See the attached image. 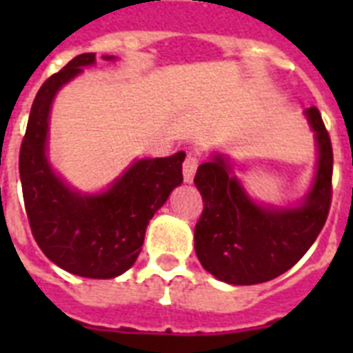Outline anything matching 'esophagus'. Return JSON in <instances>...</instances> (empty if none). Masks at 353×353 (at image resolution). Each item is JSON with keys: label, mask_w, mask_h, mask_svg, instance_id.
<instances>
[{"label": "esophagus", "mask_w": 353, "mask_h": 353, "mask_svg": "<svg viewBox=\"0 0 353 353\" xmlns=\"http://www.w3.org/2000/svg\"><path fill=\"white\" fill-rule=\"evenodd\" d=\"M198 166H199L198 154H194V152H190V154L187 155V159H185V163H183V177H185V181L192 183L194 174H196V170H198Z\"/></svg>", "instance_id": "obj_1"}]
</instances>
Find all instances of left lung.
Returning <instances> with one entry per match:
<instances>
[{"mask_svg": "<svg viewBox=\"0 0 353 353\" xmlns=\"http://www.w3.org/2000/svg\"><path fill=\"white\" fill-rule=\"evenodd\" d=\"M319 144L312 192L296 209H263L252 203L221 155L199 165L194 183L203 212L194 229L199 262L227 284H262L285 273L317 240L332 205L334 150L317 108L306 110Z\"/></svg>", "mask_w": 353, "mask_h": 353, "instance_id": "1", "label": "left lung"}]
</instances>
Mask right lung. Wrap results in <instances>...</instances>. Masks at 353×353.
Listing matches in <instances>:
<instances>
[{"label": "right lung", "instance_id": "right-lung-1", "mask_svg": "<svg viewBox=\"0 0 353 353\" xmlns=\"http://www.w3.org/2000/svg\"><path fill=\"white\" fill-rule=\"evenodd\" d=\"M91 63L93 52L79 54L41 84L19 148V177L30 231L43 254L79 276L113 279L137 260L150 220L183 183L185 152L133 163L99 196L69 190L47 163V119L57 91Z\"/></svg>", "mask_w": 353, "mask_h": 353}]
</instances>
